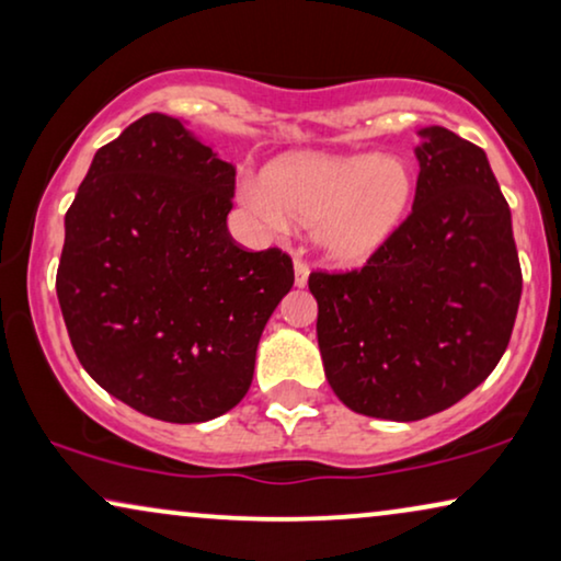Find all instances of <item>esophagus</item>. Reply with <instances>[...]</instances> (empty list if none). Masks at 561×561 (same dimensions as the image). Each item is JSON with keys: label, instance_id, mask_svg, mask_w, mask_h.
I'll return each instance as SVG.
<instances>
[{"label": "esophagus", "instance_id": "esophagus-1", "mask_svg": "<svg viewBox=\"0 0 561 561\" xmlns=\"http://www.w3.org/2000/svg\"><path fill=\"white\" fill-rule=\"evenodd\" d=\"M294 271H296V286H298V288H304L306 283H309V273H311L309 263H304V260H296Z\"/></svg>", "mask_w": 561, "mask_h": 561}]
</instances>
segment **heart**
<instances>
[{"instance_id": "1", "label": "heart", "mask_w": 561, "mask_h": 561, "mask_svg": "<svg viewBox=\"0 0 561 561\" xmlns=\"http://www.w3.org/2000/svg\"><path fill=\"white\" fill-rule=\"evenodd\" d=\"M248 209L271 229L311 227L329 260L359 265L403 225L413 202L411 168L396 156L290 152L267 165L265 179L240 186Z\"/></svg>"}]
</instances>
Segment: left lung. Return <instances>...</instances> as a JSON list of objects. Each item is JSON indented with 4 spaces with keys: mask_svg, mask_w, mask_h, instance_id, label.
Instances as JSON below:
<instances>
[{
    "mask_svg": "<svg viewBox=\"0 0 561 561\" xmlns=\"http://www.w3.org/2000/svg\"><path fill=\"white\" fill-rule=\"evenodd\" d=\"M413 209L350 273H311L327 380L355 413L419 421L472 393L508 347L520 301L511 209L485 150L419 129Z\"/></svg>",
    "mask_w": 561,
    "mask_h": 561,
    "instance_id": "obj_1",
    "label": "left lung"
}]
</instances>
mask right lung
Returning <instances> with one entry per match:
<instances>
[{
    "label": "right lung",
    "mask_w": 561,
    "mask_h": 561,
    "mask_svg": "<svg viewBox=\"0 0 561 561\" xmlns=\"http://www.w3.org/2000/svg\"><path fill=\"white\" fill-rule=\"evenodd\" d=\"M232 196L234 165L152 112L96 150L66 211L56 290L76 357L150 419L202 424L234 409L294 286L286 252L232 240Z\"/></svg>",
    "instance_id": "right-lung-1"
}]
</instances>
